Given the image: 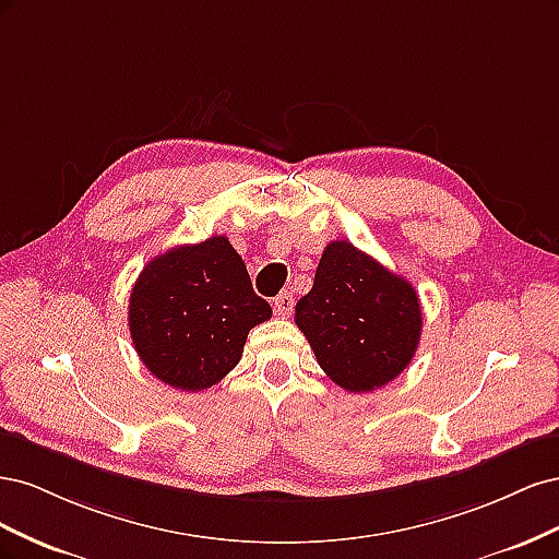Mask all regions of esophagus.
Returning <instances> with one entry per match:
<instances>
[{"label": "esophagus", "instance_id": "34e87169", "mask_svg": "<svg viewBox=\"0 0 559 559\" xmlns=\"http://www.w3.org/2000/svg\"><path fill=\"white\" fill-rule=\"evenodd\" d=\"M273 308H275V314L277 317H289L292 310H294V296L292 294H280L275 300H273Z\"/></svg>", "mask_w": 559, "mask_h": 559}]
</instances>
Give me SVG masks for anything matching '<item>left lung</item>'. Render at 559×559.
<instances>
[{
	"instance_id": "8db88e82",
	"label": "left lung",
	"mask_w": 559,
	"mask_h": 559,
	"mask_svg": "<svg viewBox=\"0 0 559 559\" xmlns=\"http://www.w3.org/2000/svg\"><path fill=\"white\" fill-rule=\"evenodd\" d=\"M294 319L321 370L354 394L401 376L421 335L413 284L345 240L326 245Z\"/></svg>"
}]
</instances>
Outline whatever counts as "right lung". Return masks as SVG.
Here are the masks:
<instances>
[{
    "instance_id": "obj_1",
    "label": "right lung",
    "mask_w": 559,
    "mask_h": 559,
    "mask_svg": "<svg viewBox=\"0 0 559 559\" xmlns=\"http://www.w3.org/2000/svg\"><path fill=\"white\" fill-rule=\"evenodd\" d=\"M273 317L253 294L226 235L148 261L132 286L128 326L142 364L160 382L200 392L240 364L249 331Z\"/></svg>"
}]
</instances>
